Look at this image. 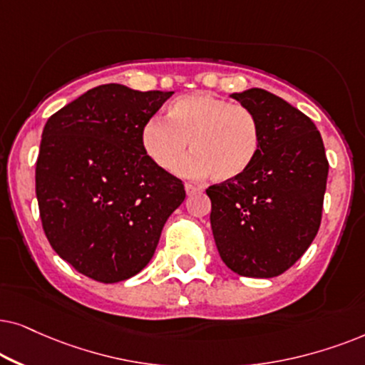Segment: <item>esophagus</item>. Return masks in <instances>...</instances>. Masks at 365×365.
<instances>
[{"mask_svg":"<svg viewBox=\"0 0 365 365\" xmlns=\"http://www.w3.org/2000/svg\"><path fill=\"white\" fill-rule=\"evenodd\" d=\"M185 192H187V195L190 197V195H195V193L200 192V188L195 187V185H192V183H187V185H185Z\"/></svg>","mask_w":365,"mask_h":365,"instance_id":"1","label":"esophagus"}]
</instances>
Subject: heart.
Segmentation results:
<instances>
[{
	"instance_id": "obj_1",
	"label": "heart",
	"mask_w": 365,
	"mask_h": 365,
	"mask_svg": "<svg viewBox=\"0 0 365 365\" xmlns=\"http://www.w3.org/2000/svg\"><path fill=\"white\" fill-rule=\"evenodd\" d=\"M180 165L187 177L212 173L217 182H228L244 175L260 152L262 132L254 111L232 103L208 91L178 96L167 108V120L150 118L142 128V147L152 162L165 172Z\"/></svg>"
}]
</instances>
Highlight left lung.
<instances>
[{
  "mask_svg": "<svg viewBox=\"0 0 365 365\" xmlns=\"http://www.w3.org/2000/svg\"><path fill=\"white\" fill-rule=\"evenodd\" d=\"M230 96L254 111L262 143L242 177L207 188L213 239L228 269L270 279L317 235L329 162L317 126L295 106L262 88Z\"/></svg>",
  "mask_w": 365,
  "mask_h": 365,
  "instance_id": "left-lung-1",
  "label": "left lung"
}]
</instances>
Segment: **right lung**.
Wrapping results in <instances>:
<instances>
[{
	"label": "right lung",
	"instance_id": "right-lung-1",
	"mask_svg": "<svg viewBox=\"0 0 365 365\" xmlns=\"http://www.w3.org/2000/svg\"><path fill=\"white\" fill-rule=\"evenodd\" d=\"M173 91L91 88L48 118L36 160V198L53 250L73 269L115 284L145 269L183 182L158 168L142 128Z\"/></svg>",
	"mask_w": 365,
	"mask_h": 365
}]
</instances>
